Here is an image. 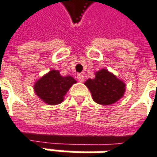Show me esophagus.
<instances>
[{"instance_id": "34e87169", "label": "esophagus", "mask_w": 157, "mask_h": 157, "mask_svg": "<svg viewBox=\"0 0 157 157\" xmlns=\"http://www.w3.org/2000/svg\"><path fill=\"white\" fill-rule=\"evenodd\" d=\"M77 80H78L80 82H83L84 76L82 75V74H78V75H77Z\"/></svg>"}]
</instances>
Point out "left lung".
I'll return each mask as SVG.
<instances>
[{"mask_svg":"<svg viewBox=\"0 0 157 157\" xmlns=\"http://www.w3.org/2000/svg\"><path fill=\"white\" fill-rule=\"evenodd\" d=\"M95 78L84 84L89 89L92 99L101 105H110L119 101L125 93L126 84L106 68L96 71Z\"/></svg>","mask_w":157,"mask_h":157,"instance_id":"obj_1","label":"left lung"}]
</instances>
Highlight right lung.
Here are the masks:
<instances>
[{
    "label": "right lung",
    "instance_id": "right-lung-1",
    "mask_svg": "<svg viewBox=\"0 0 157 157\" xmlns=\"http://www.w3.org/2000/svg\"><path fill=\"white\" fill-rule=\"evenodd\" d=\"M76 81L70 75L62 76L59 70L51 69L35 82L34 90L43 102L48 105L62 103L64 96Z\"/></svg>",
    "mask_w": 157,
    "mask_h": 157
}]
</instances>
